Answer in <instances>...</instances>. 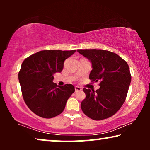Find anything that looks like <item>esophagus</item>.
Instances as JSON below:
<instances>
[{"mask_svg":"<svg viewBox=\"0 0 150 150\" xmlns=\"http://www.w3.org/2000/svg\"><path fill=\"white\" fill-rule=\"evenodd\" d=\"M82 91V89L80 87H77V86H76L75 87V91L77 92V91Z\"/></svg>","mask_w":150,"mask_h":150,"instance_id":"1","label":"esophagus"}]
</instances>
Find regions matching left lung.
Here are the masks:
<instances>
[{
	"label": "left lung",
	"mask_w": 150,
	"mask_h": 150,
	"mask_svg": "<svg viewBox=\"0 0 150 150\" xmlns=\"http://www.w3.org/2000/svg\"><path fill=\"white\" fill-rule=\"evenodd\" d=\"M91 63L89 79L99 81L100 89L84 88L86 98L81 102L83 112L94 120L108 118L120 110L126 100L131 82L128 63L115 53L108 50H77Z\"/></svg>",
	"instance_id": "1"
}]
</instances>
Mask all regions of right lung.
Wrapping results in <instances>:
<instances>
[{"instance_id": "right-lung-1", "label": "right lung", "mask_w": 150, "mask_h": 150, "mask_svg": "<svg viewBox=\"0 0 150 150\" xmlns=\"http://www.w3.org/2000/svg\"><path fill=\"white\" fill-rule=\"evenodd\" d=\"M74 50H42L23 61L18 74L24 100L30 110L44 118L61 114L75 91L71 84L57 86L54 74L63 70V63Z\"/></svg>"}]
</instances>
